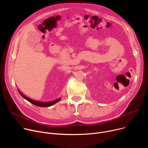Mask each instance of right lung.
Listing matches in <instances>:
<instances>
[{
  "label": "right lung",
  "mask_w": 148,
  "mask_h": 148,
  "mask_svg": "<svg viewBox=\"0 0 148 148\" xmlns=\"http://www.w3.org/2000/svg\"><path fill=\"white\" fill-rule=\"evenodd\" d=\"M18 92L20 93V94L22 95L24 98H25L26 100H27L28 101H29L30 103L36 105V106H38V107H50L51 106V105L56 103V102H58L59 101L61 100L60 98L59 99H57L56 100H54L53 101H49V102H42V101H36V100H33V99H32L27 97H26L25 95H24L22 92H21L19 90H18Z\"/></svg>",
  "instance_id": "right-lung-1"
}]
</instances>
